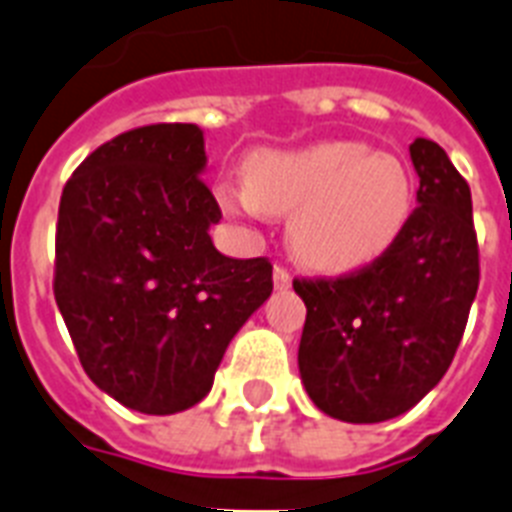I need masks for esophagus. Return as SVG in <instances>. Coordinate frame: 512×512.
Returning <instances> with one entry per match:
<instances>
[{
    "mask_svg": "<svg viewBox=\"0 0 512 512\" xmlns=\"http://www.w3.org/2000/svg\"><path fill=\"white\" fill-rule=\"evenodd\" d=\"M273 286H276L278 292L289 289V286H292V276H289V270L281 268V265H276V268H273Z\"/></svg>",
    "mask_w": 512,
    "mask_h": 512,
    "instance_id": "esophagus-1",
    "label": "esophagus"
}]
</instances>
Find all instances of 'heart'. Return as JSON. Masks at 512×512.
<instances>
[{"label":"heart","mask_w":512,"mask_h":512,"mask_svg":"<svg viewBox=\"0 0 512 512\" xmlns=\"http://www.w3.org/2000/svg\"><path fill=\"white\" fill-rule=\"evenodd\" d=\"M218 205L234 218L289 215L286 244L305 268L352 273L397 244L413 218V173L400 157L363 141H318L260 149L244 162V184L223 181Z\"/></svg>","instance_id":"1"}]
</instances>
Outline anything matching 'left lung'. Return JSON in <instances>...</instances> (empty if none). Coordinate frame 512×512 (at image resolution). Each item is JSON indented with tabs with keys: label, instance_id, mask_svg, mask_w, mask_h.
<instances>
[{
	"label": "left lung",
	"instance_id": "8db88e82",
	"mask_svg": "<svg viewBox=\"0 0 512 512\" xmlns=\"http://www.w3.org/2000/svg\"><path fill=\"white\" fill-rule=\"evenodd\" d=\"M418 207L389 252L336 281H294L307 307L299 376L347 423L407 413L450 368L479 289L471 189L436 141L415 139Z\"/></svg>",
	"mask_w": 512,
	"mask_h": 512
}]
</instances>
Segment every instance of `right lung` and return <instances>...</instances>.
I'll list each match as a JSON object with an SVG mask.
<instances>
[{"mask_svg":"<svg viewBox=\"0 0 512 512\" xmlns=\"http://www.w3.org/2000/svg\"><path fill=\"white\" fill-rule=\"evenodd\" d=\"M205 136L157 123L94 149L62 189L54 299L83 371L136 413L213 389L226 347L273 292L265 257L220 255Z\"/></svg>","mask_w":512,"mask_h":512,"instance_id":"1","label":"right lung"}]
</instances>
